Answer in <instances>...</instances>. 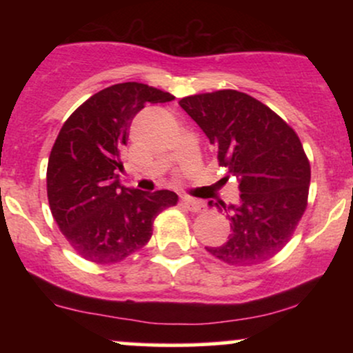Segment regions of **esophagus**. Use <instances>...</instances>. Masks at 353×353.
I'll return each instance as SVG.
<instances>
[{
	"instance_id": "obj_1",
	"label": "esophagus",
	"mask_w": 353,
	"mask_h": 353,
	"mask_svg": "<svg viewBox=\"0 0 353 353\" xmlns=\"http://www.w3.org/2000/svg\"><path fill=\"white\" fill-rule=\"evenodd\" d=\"M182 204H184L190 212H202V210L205 209V204L201 199H194V197L189 196L182 197Z\"/></svg>"
}]
</instances>
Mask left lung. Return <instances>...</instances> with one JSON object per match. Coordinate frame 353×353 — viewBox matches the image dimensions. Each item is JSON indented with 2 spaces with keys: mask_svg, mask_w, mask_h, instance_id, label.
Wrapping results in <instances>:
<instances>
[{
  "mask_svg": "<svg viewBox=\"0 0 353 353\" xmlns=\"http://www.w3.org/2000/svg\"><path fill=\"white\" fill-rule=\"evenodd\" d=\"M179 106L209 137L219 165L241 190L237 204L216 202L232 230L224 244L205 249L229 265L269 261L290 241L307 208L310 164L301 139L272 109L234 89L188 96Z\"/></svg>",
  "mask_w": 353,
  "mask_h": 353,
  "instance_id": "8db88e82",
  "label": "left lung"
}]
</instances>
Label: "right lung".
<instances>
[{"label":"right lung","mask_w":353,"mask_h":353,"mask_svg":"<svg viewBox=\"0 0 353 353\" xmlns=\"http://www.w3.org/2000/svg\"><path fill=\"white\" fill-rule=\"evenodd\" d=\"M174 96L143 83H121L84 101L61 128L48 161V201L56 224L86 261L114 264L144 247L154 219L177 204L172 190L124 188L121 151L132 117Z\"/></svg>","instance_id":"obj_1"}]
</instances>
